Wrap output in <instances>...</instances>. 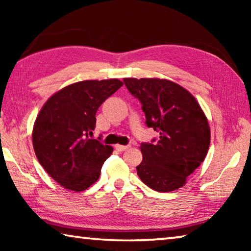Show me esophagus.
Wrapping results in <instances>:
<instances>
[{
	"instance_id": "34e87169",
	"label": "esophagus",
	"mask_w": 251,
	"mask_h": 251,
	"mask_svg": "<svg viewBox=\"0 0 251 251\" xmlns=\"http://www.w3.org/2000/svg\"><path fill=\"white\" fill-rule=\"evenodd\" d=\"M129 147H130V145H125V146L124 145H116L115 146V148L118 151H124L126 150H128Z\"/></svg>"
}]
</instances>
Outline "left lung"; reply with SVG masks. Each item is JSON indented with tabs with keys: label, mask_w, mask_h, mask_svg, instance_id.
<instances>
[{
	"label": "left lung",
	"mask_w": 251,
	"mask_h": 251,
	"mask_svg": "<svg viewBox=\"0 0 251 251\" xmlns=\"http://www.w3.org/2000/svg\"><path fill=\"white\" fill-rule=\"evenodd\" d=\"M142 104L147 127L159 134L142 143L137 175L156 192L180 188L205 159L210 129L201 106L188 91L167 79L124 78Z\"/></svg>",
	"instance_id": "1"
}]
</instances>
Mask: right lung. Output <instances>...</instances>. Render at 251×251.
Segmentation results:
<instances>
[{"mask_svg": "<svg viewBox=\"0 0 251 251\" xmlns=\"http://www.w3.org/2000/svg\"><path fill=\"white\" fill-rule=\"evenodd\" d=\"M123 83L118 79L83 80L54 94L33 127V146L46 173L67 189L82 192L99 179L113 147L90 138L96 112Z\"/></svg>", "mask_w": 251, "mask_h": 251, "instance_id": "right-lung-1", "label": "right lung"}]
</instances>
